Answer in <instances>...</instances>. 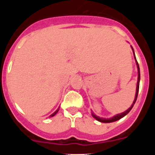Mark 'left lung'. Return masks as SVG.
I'll return each mask as SVG.
<instances>
[{"label": "left lung", "instance_id": "1", "mask_svg": "<svg viewBox=\"0 0 155 155\" xmlns=\"http://www.w3.org/2000/svg\"><path fill=\"white\" fill-rule=\"evenodd\" d=\"M135 56V55H134ZM135 59H136V57H135ZM137 62V69H138V81H137V91H136V95H135V99H134V102H133V105H131L130 107L128 109H127V111H125L124 113H120V114H118L116 115V116H113V118H110V119H103V118H100V117H98V116H95V115L93 113H91V115H92V116L94 117V119H96L99 122H102V123H112V122H115V121H117V120H120L121 118H123L124 116H125L127 114V113L130 112V111L132 109L133 106H134V105L135 104V102H136V100L137 98V95H138V91H139V84H140V68H139V65H138V63L137 61H136Z\"/></svg>", "mask_w": 155, "mask_h": 155}]
</instances>
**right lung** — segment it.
<instances>
[{
	"instance_id": "obj_1",
	"label": "right lung",
	"mask_w": 155,
	"mask_h": 155,
	"mask_svg": "<svg viewBox=\"0 0 155 155\" xmlns=\"http://www.w3.org/2000/svg\"><path fill=\"white\" fill-rule=\"evenodd\" d=\"M57 112H58V109H57V111H56L55 113H53V114H52V115H51V116H51V117H52V116H55V115H56V114H57Z\"/></svg>"
}]
</instances>
